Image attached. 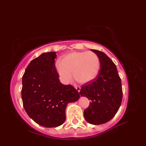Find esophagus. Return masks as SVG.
Here are the masks:
<instances>
[{
    "label": "esophagus",
    "mask_w": 146,
    "mask_h": 146,
    "mask_svg": "<svg viewBox=\"0 0 146 146\" xmlns=\"http://www.w3.org/2000/svg\"><path fill=\"white\" fill-rule=\"evenodd\" d=\"M74 87H75V88L76 89H77V90L78 91V92H79L80 91V89H81L80 86H75Z\"/></svg>",
    "instance_id": "obj_1"
}]
</instances>
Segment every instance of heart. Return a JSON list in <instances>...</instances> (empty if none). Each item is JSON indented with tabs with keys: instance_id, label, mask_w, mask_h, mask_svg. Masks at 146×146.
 <instances>
[{
	"instance_id": "heart-1",
	"label": "heart",
	"mask_w": 146,
	"mask_h": 146,
	"mask_svg": "<svg viewBox=\"0 0 146 146\" xmlns=\"http://www.w3.org/2000/svg\"><path fill=\"white\" fill-rule=\"evenodd\" d=\"M56 67L61 80L67 83L72 79L85 83L94 79L100 68V60L93 51L73 52L56 63Z\"/></svg>"
}]
</instances>
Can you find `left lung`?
<instances>
[{
    "instance_id": "8db88e82",
    "label": "left lung",
    "mask_w": 146,
    "mask_h": 146,
    "mask_svg": "<svg viewBox=\"0 0 146 146\" xmlns=\"http://www.w3.org/2000/svg\"><path fill=\"white\" fill-rule=\"evenodd\" d=\"M100 60V69L96 77L82 86L79 93L90 100L84 111V117L89 123L99 125L111 120L121 104L122 89L117 68L113 61L101 51L91 50Z\"/></svg>"
}]
</instances>
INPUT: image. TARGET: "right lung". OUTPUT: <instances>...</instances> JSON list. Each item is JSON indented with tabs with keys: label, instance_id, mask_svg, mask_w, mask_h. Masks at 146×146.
I'll list each match as a JSON object with an SVG mask.
<instances>
[{
	"label": "right lung",
	"instance_id": "obj_1",
	"mask_svg": "<svg viewBox=\"0 0 146 146\" xmlns=\"http://www.w3.org/2000/svg\"><path fill=\"white\" fill-rule=\"evenodd\" d=\"M56 57V52L42 54L31 61L22 76L24 109L36 123L48 128L63 124L67 104L80 97L73 86L60 82L54 63Z\"/></svg>",
	"mask_w": 146,
	"mask_h": 146
}]
</instances>
